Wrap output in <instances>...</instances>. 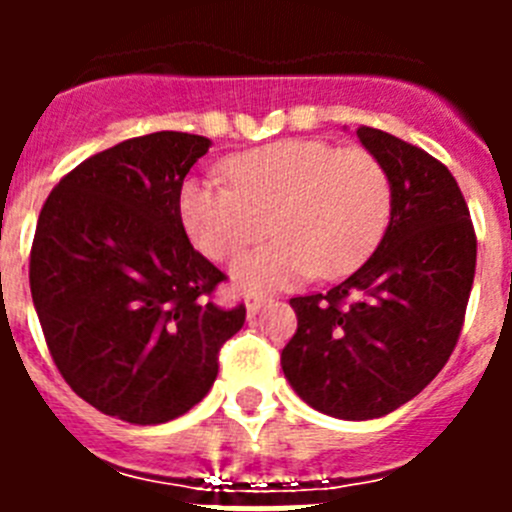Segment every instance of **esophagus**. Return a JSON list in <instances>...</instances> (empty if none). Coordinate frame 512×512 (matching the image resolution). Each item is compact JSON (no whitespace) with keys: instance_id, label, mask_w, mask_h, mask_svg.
Returning <instances> with one entry per match:
<instances>
[{"instance_id":"34e87169","label":"esophagus","mask_w":512,"mask_h":512,"mask_svg":"<svg viewBox=\"0 0 512 512\" xmlns=\"http://www.w3.org/2000/svg\"><path fill=\"white\" fill-rule=\"evenodd\" d=\"M266 302H269V297L261 295V292H248V295H246V310H248V315H256V312H259L261 307L266 305Z\"/></svg>"}]
</instances>
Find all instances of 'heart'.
Wrapping results in <instances>:
<instances>
[{
	"label": "heart",
	"instance_id": "obj_1",
	"mask_svg": "<svg viewBox=\"0 0 512 512\" xmlns=\"http://www.w3.org/2000/svg\"><path fill=\"white\" fill-rule=\"evenodd\" d=\"M225 184L189 176L179 217L189 241L212 261H230L246 289H277L307 277H343L372 253L392 207L390 174L372 151L289 138L230 156Z\"/></svg>",
	"mask_w": 512,
	"mask_h": 512
}]
</instances>
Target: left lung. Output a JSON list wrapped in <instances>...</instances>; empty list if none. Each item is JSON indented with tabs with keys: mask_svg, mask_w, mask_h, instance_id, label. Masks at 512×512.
<instances>
[{
	"mask_svg": "<svg viewBox=\"0 0 512 512\" xmlns=\"http://www.w3.org/2000/svg\"><path fill=\"white\" fill-rule=\"evenodd\" d=\"M356 135L390 174V225L346 282L289 300L297 330L282 369L310 408L372 420L413 400L449 361L472 292L477 235L438 158L377 128L361 125Z\"/></svg>",
	"mask_w": 512,
	"mask_h": 512,
	"instance_id": "8db88e82",
	"label": "left lung"
}]
</instances>
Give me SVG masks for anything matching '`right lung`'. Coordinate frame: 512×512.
<instances>
[{"mask_svg": "<svg viewBox=\"0 0 512 512\" xmlns=\"http://www.w3.org/2000/svg\"><path fill=\"white\" fill-rule=\"evenodd\" d=\"M207 148L161 130L94 153L53 187L35 228L30 292L58 372L99 413L135 425L192 410L246 323L243 302H212L225 274L179 217V187Z\"/></svg>", "mask_w": 512, "mask_h": 512, "instance_id": "right-lung-1", "label": "right lung"}]
</instances>
